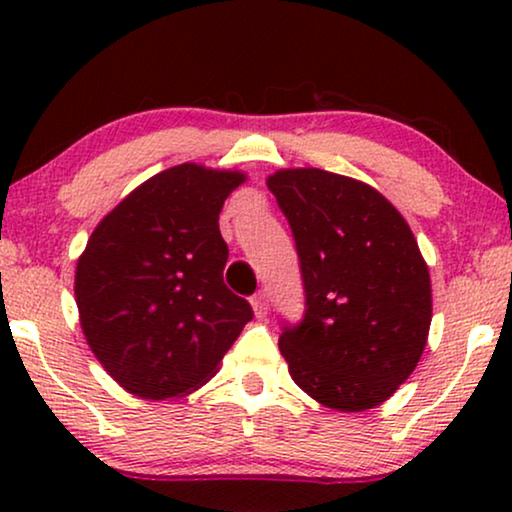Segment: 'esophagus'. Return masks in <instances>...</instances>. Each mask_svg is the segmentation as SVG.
I'll return each instance as SVG.
<instances>
[{
    "instance_id": "1",
    "label": "esophagus",
    "mask_w": 512,
    "mask_h": 512,
    "mask_svg": "<svg viewBox=\"0 0 512 512\" xmlns=\"http://www.w3.org/2000/svg\"><path fill=\"white\" fill-rule=\"evenodd\" d=\"M251 307H254V314L258 319H263L265 314H268V296H265V291L256 293V296L251 298Z\"/></svg>"
}]
</instances>
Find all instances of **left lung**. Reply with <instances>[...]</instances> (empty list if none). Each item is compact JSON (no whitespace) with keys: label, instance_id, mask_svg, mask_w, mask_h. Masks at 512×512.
I'll use <instances>...</instances> for the list:
<instances>
[{"label":"left lung","instance_id":"8db88e82","mask_svg":"<svg viewBox=\"0 0 512 512\" xmlns=\"http://www.w3.org/2000/svg\"><path fill=\"white\" fill-rule=\"evenodd\" d=\"M296 240L305 317L279 352L326 408L363 412L412 375L431 326V277L401 212L373 186L319 167L268 177Z\"/></svg>","mask_w":512,"mask_h":512}]
</instances>
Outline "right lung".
<instances>
[{"label":"right lung","instance_id":"right-lung-1","mask_svg":"<svg viewBox=\"0 0 512 512\" xmlns=\"http://www.w3.org/2000/svg\"><path fill=\"white\" fill-rule=\"evenodd\" d=\"M247 174L184 163L146 179L88 237L76 263L81 331L132 396L167 401L216 375L254 312L223 284V202Z\"/></svg>","mask_w":512,"mask_h":512}]
</instances>
